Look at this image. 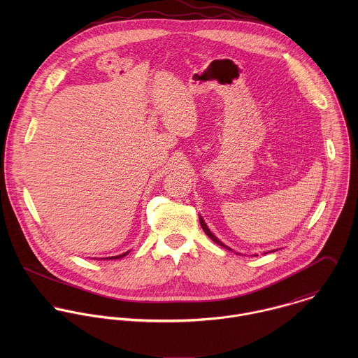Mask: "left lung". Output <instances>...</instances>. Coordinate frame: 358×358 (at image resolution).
I'll return each mask as SVG.
<instances>
[{
  "label": "left lung",
  "instance_id": "8db88e82",
  "mask_svg": "<svg viewBox=\"0 0 358 358\" xmlns=\"http://www.w3.org/2000/svg\"><path fill=\"white\" fill-rule=\"evenodd\" d=\"M200 223H201V227H203L205 234H206V236H208L213 243H216L217 245H220V247H223V248H226V250H229V251H233L231 248H229L227 245H224V244H223V243H222V241H220V240H219V238H217V237H216V236H215V234L208 229V226H206V223H205L203 216H200ZM274 251H275V250H274ZM274 251H273V252H274ZM268 252H271V251H268Z\"/></svg>",
  "mask_w": 358,
  "mask_h": 358
}]
</instances>
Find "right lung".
<instances>
[{
    "label": "right lung",
    "mask_w": 358,
    "mask_h": 358,
    "mask_svg": "<svg viewBox=\"0 0 358 358\" xmlns=\"http://www.w3.org/2000/svg\"><path fill=\"white\" fill-rule=\"evenodd\" d=\"M128 254H129V251L125 252V254H121V255L108 256V257H106V259H120V257H124V256H127Z\"/></svg>",
    "instance_id": "obj_1"
}]
</instances>
